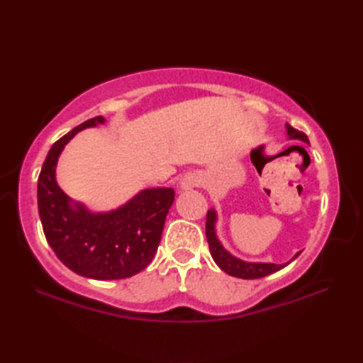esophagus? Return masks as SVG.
Listing matches in <instances>:
<instances>
[{"label": "esophagus", "instance_id": "obj_1", "mask_svg": "<svg viewBox=\"0 0 363 363\" xmlns=\"http://www.w3.org/2000/svg\"><path fill=\"white\" fill-rule=\"evenodd\" d=\"M201 184V176L196 173H187L181 179V189L182 190H191L194 187H198Z\"/></svg>", "mask_w": 363, "mask_h": 363}]
</instances>
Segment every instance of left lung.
<instances>
[{
  "label": "left lung",
  "instance_id": "8db88e82",
  "mask_svg": "<svg viewBox=\"0 0 363 363\" xmlns=\"http://www.w3.org/2000/svg\"><path fill=\"white\" fill-rule=\"evenodd\" d=\"M285 129H287V135L290 140H301L304 143H309V138L301 130L291 128L289 123H285ZM217 211L209 209L207 211V218H206V237H207V243H209V251L211 256L215 260L223 272L228 273L229 276L234 277H240V279H259V277H265L272 273L279 272L284 267H287L290 262L295 260L301 252H296L289 262L285 264H269V262H246L235 257L234 254H230L225 246L221 245L220 238L217 235Z\"/></svg>",
  "mask_w": 363,
  "mask_h": 363
}]
</instances>
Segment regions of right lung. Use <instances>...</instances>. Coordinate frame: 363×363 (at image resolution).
Masks as SVG:
<instances>
[{
  "label": "right lung",
  "mask_w": 363,
  "mask_h": 363,
  "mask_svg": "<svg viewBox=\"0 0 363 363\" xmlns=\"http://www.w3.org/2000/svg\"><path fill=\"white\" fill-rule=\"evenodd\" d=\"M104 123V117L90 118L59 138L37 182L38 215L46 242L72 272L96 281L125 279L150 265L174 201L173 189H145L117 209L91 212L59 187L56 167L65 145L79 130Z\"/></svg>",
  "instance_id": "1"
}]
</instances>
